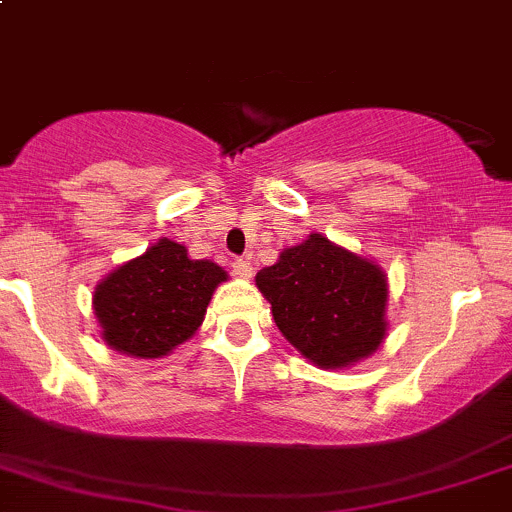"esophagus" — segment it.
<instances>
[{
  "instance_id": "obj_1",
  "label": "esophagus",
  "mask_w": 512,
  "mask_h": 512,
  "mask_svg": "<svg viewBox=\"0 0 512 512\" xmlns=\"http://www.w3.org/2000/svg\"><path fill=\"white\" fill-rule=\"evenodd\" d=\"M233 274L240 279H250L252 277V262L250 260H243V257H238V260H233Z\"/></svg>"
}]
</instances>
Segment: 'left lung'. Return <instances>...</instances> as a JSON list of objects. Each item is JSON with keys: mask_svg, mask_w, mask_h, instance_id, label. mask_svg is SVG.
I'll return each mask as SVG.
<instances>
[{"mask_svg": "<svg viewBox=\"0 0 512 512\" xmlns=\"http://www.w3.org/2000/svg\"><path fill=\"white\" fill-rule=\"evenodd\" d=\"M255 284L284 338L320 369L350 367L386 338V274L320 233L286 247Z\"/></svg>", "mask_w": 512, "mask_h": 512, "instance_id": "obj_1", "label": "left lung"}]
</instances>
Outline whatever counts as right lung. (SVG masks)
I'll list each match as a JSON object with an SVG mask.
<instances>
[{"label":"right lung","mask_w":512,"mask_h":512,"mask_svg":"<svg viewBox=\"0 0 512 512\" xmlns=\"http://www.w3.org/2000/svg\"><path fill=\"white\" fill-rule=\"evenodd\" d=\"M226 279L216 262L192 260L187 247L160 238L94 289L101 340L128 357L170 355L199 330L213 291Z\"/></svg>","instance_id":"add662e5"}]
</instances>
